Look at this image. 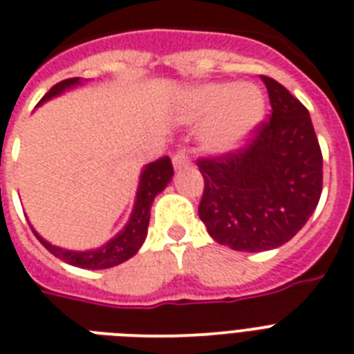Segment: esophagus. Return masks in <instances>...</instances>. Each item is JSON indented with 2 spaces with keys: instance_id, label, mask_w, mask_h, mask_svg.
I'll return each mask as SVG.
<instances>
[{
  "instance_id": "esophagus-1",
  "label": "esophagus",
  "mask_w": 354,
  "mask_h": 354,
  "mask_svg": "<svg viewBox=\"0 0 354 354\" xmlns=\"http://www.w3.org/2000/svg\"><path fill=\"white\" fill-rule=\"evenodd\" d=\"M172 165H174V169H182L189 165V156H187L185 149H178V151L174 152V156H172Z\"/></svg>"
}]
</instances>
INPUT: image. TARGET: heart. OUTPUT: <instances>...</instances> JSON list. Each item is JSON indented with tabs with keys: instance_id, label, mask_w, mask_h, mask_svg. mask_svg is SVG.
Here are the masks:
<instances>
[{
	"instance_id": "1",
	"label": "heart",
	"mask_w": 354,
	"mask_h": 354,
	"mask_svg": "<svg viewBox=\"0 0 354 354\" xmlns=\"http://www.w3.org/2000/svg\"><path fill=\"white\" fill-rule=\"evenodd\" d=\"M189 105L194 118H212L203 138L220 152L240 147L266 114V97L249 83H207L192 91Z\"/></svg>"
}]
</instances>
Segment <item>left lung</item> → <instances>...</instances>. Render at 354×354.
Wrapping results in <instances>:
<instances>
[{"mask_svg":"<svg viewBox=\"0 0 354 354\" xmlns=\"http://www.w3.org/2000/svg\"><path fill=\"white\" fill-rule=\"evenodd\" d=\"M271 118L238 151L202 158L198 214L218 243L234 251L277 249L306 225L322 194V151L311 116L272 77L261 76Z\"/></svg>","mask_w":354,"mask_h":354,"instance_id":"1","label":"left lung"}]
</instances>
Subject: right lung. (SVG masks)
Masks as SVG:
<instances>
[{
	"instance_id": "add662e5",
	"label": "right lung",
	"mask_w": 354,
	"mask_h": 354,
	"mask_svg": "<svg viewBox=\"0 0 354 354\" xmlns=\"http://www.w3.org/2000/svg\"><path fill=\"white\" fill-rule=\"evenodd\" d=\"M76 85H82L80 77H68V80L56 83L41 97V102L37 103V105H41L43 102H47L50 97L59 96L67 88H73ZM172 174H174V171H172V163L167 156L160 158L156 162L145 165V169L140 174L136 202H134V209H132L127 225L123 227L122 231L118 232L112 240H109L105 245L97 247V249H91V251H68V249H62V247L48 243L47 240H43L32 229L34 234H36L37 240L43 243V247L48 252H53L54 257L63 260L65 263H71V266L82 267V269H109V267L120 266V263L134 257L138 249L142 247V243L145 242L149 218H151V205L156 194H160L167 187V183L171 182Z\"/></svg>"
}]
</instances>
